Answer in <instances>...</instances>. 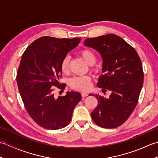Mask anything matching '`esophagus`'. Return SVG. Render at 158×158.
Masks as SVG:
<instances>
[{
    "label": "esophagus",
    "mask_w": 158,
    "mask_h": 158,
    "mask_svg": "<svg viewBox=\"0 0 158 158\" xmlns=\"http://www.w3.org/2000/svg\"><path fill=\"white\" fill-rule=\"evenodd\" d=\"M81 96H82V97H85V96H88V94L87 93V92H81Z\"/></svg>",
    "instance_id": "esophagus-1"
}]
</instances>
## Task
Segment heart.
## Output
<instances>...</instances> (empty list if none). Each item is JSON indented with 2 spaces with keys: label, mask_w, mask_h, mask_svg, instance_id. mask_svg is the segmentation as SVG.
I'll return each mask as SVG.
<instances>
[{
  "label": "heart",
  "mask_w": 158,
  "mask_h": 158,
  "mask_svg": "<svg viewBox=\"0 0 158 158\" xmlns=\"http://www.w3.org/2000/svg\"><path fill=\"white\" fill-rule=\"evenodd\" d=\"M79 56L89 66L94 64L96 62V56L92 50L88 49H82L79 52ZM70 58L69 56H66L62 58L60 62V69L64 73L68 72L69 69ZM97 71L96 69H94ZM69 85L73 89L79 91H86L91 85V78L89 76H78L74 77L70 79Z\"/></svg>",
  "instance_id": "1"
}]
</instances>
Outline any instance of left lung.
Wrapping results in <instances>:
<instances>
[{
    "instance_id": "obj_1",
    "label": "left lung",
    "mask_w": 158,
    "mask_h": 158,
    "mask_svg": "<svg viewBox=\"0 0 158 158\" xmlns=\"http://www.w3.org/2000/svg\"><path fill=\"white\" fill-rule=\"evenodd\" d=\"M84 45L101 55L103 75L97 85L111 92L108 98L93 94L98 105L92 118L100 127L115 128L129 118L138 102L144 79L141 60L135 48L116 35L87 39Z\"/></svg>"
}]
</instances>
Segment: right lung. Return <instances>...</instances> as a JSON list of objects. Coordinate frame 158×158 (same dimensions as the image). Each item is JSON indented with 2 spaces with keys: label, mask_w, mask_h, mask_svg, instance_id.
I'll list each match as a JSON object with an SVG mask.
<instances>
[{
  "label": "right lung",
  "mask_w": 158,
  "mask_h": 158,
  "mask_svg": "<svg viewBox=\"0 0 158 158\" xmlns=\"http://www.w3.org/2000/svg\"><path fill=\"white\" fill-rule=\"evenodd\" d=\"M80 41L81 38L42 36L32 42L22 56L16 78L19 94L29 115L43 128L66 127L81 100V94L77 92H67L58 98L53 94L54 87L65 88V84L60 86L59 82L60 62Z\"/></svg>",
  "instance_id": "1"
}]
</instances>
